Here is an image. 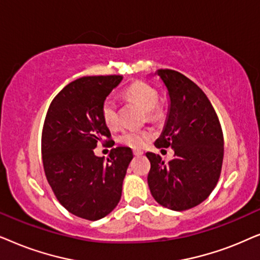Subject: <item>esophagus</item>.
<instances>
[{
	"label": "esophagus",
	"mask_w": 260,
	"mask_h": 260,
	"mask_svg": "<svg viewBox=\"0 0 260 260\" xmlns=\"http://www.w3.org/2000/svg\"><path fill=\"white\" fill-rule=\"evenodd\" d=\"M143 153H144V152L141 151V150H134V151H133V154H134V155H141Z\"/></svg>",
	"instance_id": "obj_1"
}]
</instances>
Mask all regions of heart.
<instances>
[{"label":"heart","mask_w":260,"mask_h":260,"mask_svg":"<svg viewBox=\"0 0 260 260\" xmlns=\"http://www.w3.org/2000/svg\"><path fill=\"white\" fill-rule=\"evenodd\" d=\"M128 99L137 102L146 110L150 120H157L161 116V108L157 105L158 91L154 86L146 82L138 81L131 84L124 91ZM101 116L108 128H116L119 126V112L115 100L107 98L102 102ZM152 138L150 129H124L119 134L117 141L131 148H143Z\"/></svg>","instance_id":"1"}]
</instances>
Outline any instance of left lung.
<instances>
[{
    "label": "left lung",
    "mask_w": 260,
    "mask_h": 260,
    "mask_svg": "<svg viewBox=\"0 0 260 260\" xmlns=\"http://www.w3.org/2000/svg\"><path fill=\"white\" fill-rule=\"evenodd\" d=\"M170 98L168 119L155 147H172L165 164L147 152V183L152 196L165 208L186 210L203 202L215 188L223 160V134L212 103L200 86L175 70L155 72Z\"/></svg>",
    "instance_id": "8db88e82"
}]
</instances>
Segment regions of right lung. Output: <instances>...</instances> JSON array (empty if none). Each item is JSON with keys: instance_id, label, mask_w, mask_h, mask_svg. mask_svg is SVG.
I'll return each instance as SVG.
<instances>
[{"instance_id": "obj_1", "label": "right lung", "mask_w": 260, "mask_h": 260, "mask_svg": "<svg viewBox=\"0 0 260 260\" xmlns=\"http://www.w3.org/2000/svg\"><path fill=\"white\" fill-rule=\"evenodd\" d=\"M122 76H86L60 90L48 107L41 136L47 182L65 209L95 221L119 203L122 182L133 159L129 147L112 148L109 158L94 148L110 139L101 106Z\"/></svg>"}]
</instances>
